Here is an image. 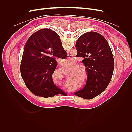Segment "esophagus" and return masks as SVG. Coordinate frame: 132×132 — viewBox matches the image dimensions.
<instances>
[{
	"mask_svg": "<svg viewBox=\"0 0 132 132\" xmlns=\"http://www.w3.org/2000/svg\"><path fill=\"white\" fill-rule=\"evenodd\" d=\"M73 58V57H71V55H69V54L68 55V59L69 60H70V61H71V58ZM67 92L69 93V91H67Z\"/></svg>",
	"mask_w": 132,
	"mask_h": 132,
	"instance_id": "obj_1",
	"label": "esophagus"
}]
</instances>
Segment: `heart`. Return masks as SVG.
Here are the masks:
<instances>
[{"mask_svg":"<svg viewBox=\"0 0 132 132\" xmlns=\"http://www.w3.org/2000/svg\"><path fill=\"white\" fill-rule=\"evenodd\" d=\"M65 65H69L71 63L70 61H67ZM69 69H71V72L69 75V79L70 81H68L66 83V87L68 89H70V84H75L76 82L79 81L81 77V68L79 67V64L76 62L73 63L69 67Z\"/></svg>","mask_w":132,"mask_h":132,"instance_id":"heart-1","label":"heart"}]
</instances>
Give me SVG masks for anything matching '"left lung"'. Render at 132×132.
I'll use <instances>...</instances> for the list:
<instances>
[{
    "mask_svg": "<svg viewBox=\"0 0 132 132\" xmlns=\"http://www.w3.org/2000/svg\"><path fill=\"white\" fill-rule=\"evenodd\" d=\"M77 57H82L86 67L87 79L84 88L75 93L76 96L90 100L104 91L112 77L114 62L107 41L96 32L84 34L76 42Z\"/></svg>",
    "mask_w": 132,
    "mask_h": 132,
    "instance_id": "8db88e82",
    "label": "left lung"
}]
</instances>
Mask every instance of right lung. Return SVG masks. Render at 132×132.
Wrapping results in <instances>:
<instances>
[{
    "label": "right lung",
    "instance_id": "obj_1",
    "mask_svg": "<svg viewBox=\"0 0 132 132\" xmlns=\"http://www.w3.org/2000/svg\"><path fill=\"white\" fill-rule=\"evenodd\" d=\"M67 57L55 31L43 29L31 35L23 48L20 65L21 75L28 89L37 96L45 98L67 95L54 84L52 80L57 59Z\"/></svg>",
    "mask_w": 132,
    "mask_h": 132
}]
</instances>
